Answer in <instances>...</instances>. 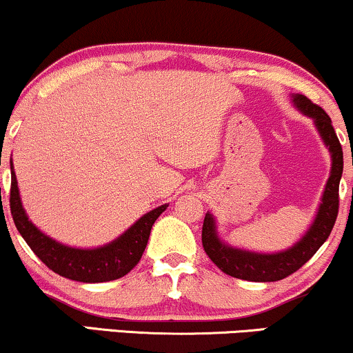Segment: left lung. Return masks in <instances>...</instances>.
I'll return each mask as SVG.
<instances>
[{
	"label": "left lung",
	"instance_id": "left-lung-1",
	"mask_svg": "<svg viewBox=\"0 0 353 353\" xmlns=\"http://www.w3.org/2000/svg\"><path fill=\"white\" fill-rule=\"evenodd\" d=\"M294 103L305 114L314 118L317 130L332 152V171L327 181L324 197L317 212V217L314 220L312 227L303 236L299 243L283 253L276 254H258L250 252H241V250L230 248L223 245L217 239L214 227V219L210 214L205 215L202 225V246L205 253L215 265L219 266L223 273L233 278L246 279V281L268 283L279 281L286 276L296 273L301 266H304L314 253L321 248L322 243L329 239L332 232L335 220L339 214V184L343 171V152L341 141H339L337 133H335L332 121L329 114L322 110L319 105L312 103L307 97L296 95Z\"/></svg>",
	"mask_w": 353,
	"mask_h": 353
}]
</instances>
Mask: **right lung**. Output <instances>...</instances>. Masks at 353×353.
<instances>
[{
	"label": "right lung",
	"instance_id": "add662e5",
	"mask_svg": "<svg viewBox=\"0 0 353 353\" xmlns=\"http://www.w3.org/2000/svg\"><path fill=\"white\" fill-rule=\"evenodd\" d=\"M165 207L168 205H161L158 209L148 212L133 227L123 233L120 239L110 245L95 250L70 248L49 239L29 222L26 212L21 205L14 171L11 172L10 209L16 228L26 240L29 248L49 270L74 281L103 283L130 273L141 260L144 248L150 240L152 225L165 210Z\"/></svg>",
	"mask_w": 353,
	"mask_h": 353
}]
</instances>
